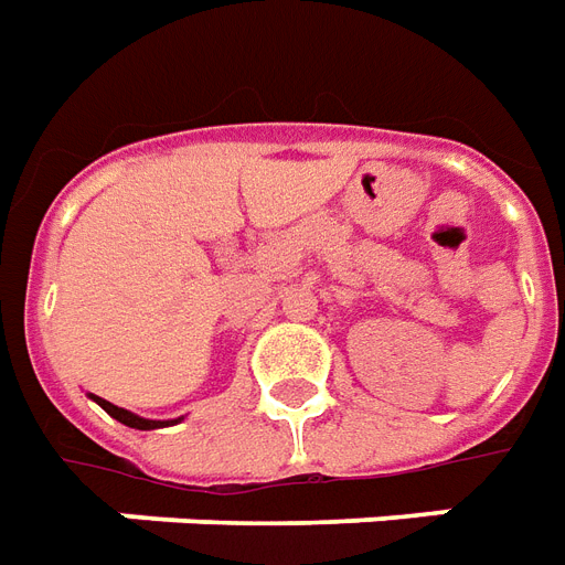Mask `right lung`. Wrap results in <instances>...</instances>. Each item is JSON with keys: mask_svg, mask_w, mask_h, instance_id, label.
<instances>
[{"mask_svg": "<svg viewBox=\"0 0 565 565\" xmlns=\"http://www.w3.org/2000/svg\"><path fill=\"white\" fill-rule=\"evenodd\" d=\"M100 405V408L109 414L113 419H118V423H125V426L130 428H139V431H151V428H163V426H172V423H178V419H146V417H137V414H130V411L118 408V405H113V402H106V398L100 396H92Z\"/></svg>", "mask_w": 565, "mask_h": 565, "instance_id": "1", "label": "right lung"}]
</instances>
